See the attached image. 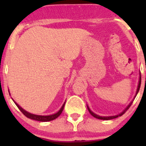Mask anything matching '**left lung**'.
<instances>
[{"instance_id":"1","label":"left lung","mask_w":146,"mask_h":146,"mask_svg":"<svg viewBox=\"0 0 146 146\" xmlns=\"http://www.w3.org/2000/svg\"><path fill=\"white\" fill-rule=\"evenodd\" d=\"M141 77H140V80H139V82H138V88H137V91H136V95L138 94V91H139L140 90V87H141ZM133 103V102H131L130 103V104H129V106H128L127 107H126V109H125V110L123 111H122L121 114H119V115H116V116H112V117H100V116H98L97 115V114H95V113L92 112V111H91L89 109V107H88V111H89V112L90 113V114L92 116H93L94 117H95V118L97 119H102V120H110V119H115V118H117L118 117H121V116L123 115V114H124L125 112H126V110H128V109H129V107H131V104Z\"/></svg>"}]
</instances>
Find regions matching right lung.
I'll return each mask as SVG.
<instances>
[{"label":"right lung","instance_id":"add662e5","mask_svg":"<svg viewBox=\"0 0 146 146\" xmlns=\"http://www.w3.org/2000/svg\"><path fill=\"white\" fill-rule=\"evenodd\" d=\"M14 101V100H13ZM15 103V104L17 105V107H18L19 110L21 111V112L23 113V114H24L25 117H27V118L29 119H33V120H36V121H52L54 120V119H56L57 117H59L60 115H61V114L62 113L63 110H64V106H65V102L64 104H63L62 107L61 108V110H59V111H58L57 113H56V114H52V115H48V116H40V115H36V114H31V113H29L27 112V111H26L25 110H23V108H22L21 107H20V106L18 105V104H17V103L15 102H14Z\"/></svg>","mask_w":146,"mask_h":146}]
</instances>
